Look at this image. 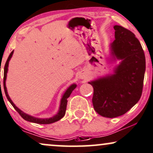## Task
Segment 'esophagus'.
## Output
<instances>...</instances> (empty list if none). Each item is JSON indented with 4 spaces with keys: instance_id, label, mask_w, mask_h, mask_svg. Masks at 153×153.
I'll return each instance as SVG.
<instances>
[{
    "instance_id": "esophagus-1",
    "label": "esophagus",
    "mask_w": 153,
    "mask_h": 153,
    "mask_svg": "<svg viewBox=\"0 0 153 153\" xmlns=\"http://www.w3.org/2000/svg\"><path fill=\"white\" fill-rule=\"evenodd\" d=\"M79 78H80V79L85 78V75H83V73H80V75H79Z\"/></svg>"
}]
</instances>
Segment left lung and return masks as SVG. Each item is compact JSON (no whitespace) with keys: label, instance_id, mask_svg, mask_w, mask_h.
<instances>
[{"label":"left lung","instance_id":"8db88e82","mask_svg":"<svg viewBox=\"0 0 153 153\" xmlns=\"http://www.w3.org/2000/svg\"><path fill=\"white\" fill-rule=\"evenodd\" d=\"M115 40L110 44V60H120L113 74L88 82L93 87V105L101 116L124 115L138 102L145 72V57L135 34L115 25Z\"/></svg>","mask_w":153,"mask_h":153}]
</instances>
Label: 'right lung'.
<instances>
[{
	"label": "right lung",
	"mask_w": 153,
	"mask_h": 153,
	"mask_svg": "<svg viewBox=\"0 0 153 153\" xmlns=\"http://www.w3.org/2000/svg\"><path fill=\"white\" fill-rule=\"evenodd\" d=\"M13 54V51L10 53V56H8V60H7L6 62H5V65L4 67V77H3V87H4L5 93V95H6L7 99H8L9 102H10V104H11L13 107L15 108V110H16V111L20 114V115H21V116L23 117L25 120L29 121V122H31V123H37V124H51V123L57 122V121H58L59 120L61 119L65 114L68 98L70 97V95H71L72 92L73 91V90L77 87V85L73 83L68 88V89L66 90L65 92L64 93V94L62 95V96L61 97L60 107H59L58 113H57L56 115H55L54 116L49 117V118H39V117H36L32 116V115H28V114H26L25 113H24V112L22 111L21 110H20L19 108H18L17 106H16V105L13 103V102L11 100L10 97H9V95L8 94V91H7L6 85H5V80H6V78H7V73H8V70L9 61H10V58H12Z\"/></svg>",
	"instance_id": "obj_1"
}]
</instances>
